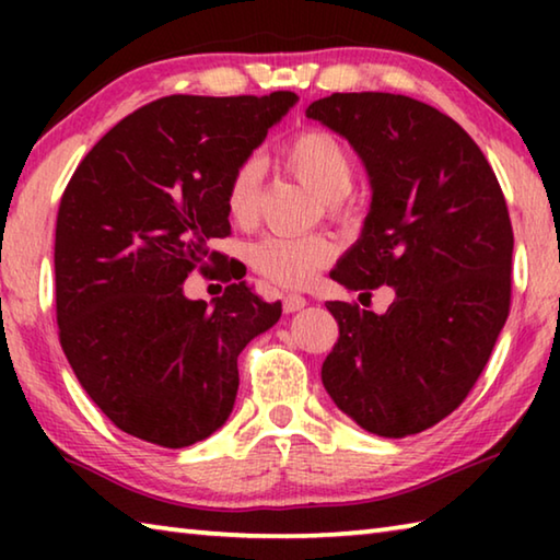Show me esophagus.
Segmentation results:
<instances>
[{"instance_id":"esophagus-1","label":"esophagus","mask_w":560,"mask_h":560,"mask_svg":"<svg viewBox=\"0 0 560 560\" xmlns=\"http://www.w3.org/2000/svg\"><path fill=\"white\" fill-rule=\"evenodd\" d=\"M303 306H306V299L299 296V293H287V296H283V311H287V314H296Z\"/></svg>"}]
</instances>
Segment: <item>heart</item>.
Instances as JSON below:
<instances>
[{
	"instance_id": "obj_1",
	"label": "heart",
	"mask_w": 560,
	"mask_h": 560,
	"mask_svg": "<svg viewBox=\"0 0 560 560\" xmlns=\"http://www.w3.org/2000/svg\"><path fill=\"white\" fill-rule=\"evenodd\" d=\"M281 165L326 200V210L338 220L355 214L350 187L355 183V158L336 132L326 128H303L281 145ZM261 160L244 158L226 179V212L236 224H249L257 217ZM336 257V244L326 234H269L252 246L249 259L264 279L281 289H303Z\"/></svg>"
}]
</instances>
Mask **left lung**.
Instances as JSON below:
<instances>
[{
	"label": "left lung",
	"instance_id": "8db88e82",
	"mask_svg": "<svg viewBox=\"0 0 560 560\" xmlns=\"http://www.w3.org/2000/svg\"><path fill=\"white\" fill-rule=\"evenodd\" d=\"M306 116L343 136L371 175L360 240L330 279L385 314L328 301L338 343L320 368L360 428L407 438L457 410L485 371L511 306L514 232L494 170L459 122L397 93H334Z\"/></svg>",
	"mask_w": 560,
	"mask_h": 560
}]
</instances>
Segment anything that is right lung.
<instances>
[{
	"label": "right lung",
	"instance_id": "obj_1",
	"mask_svg": "<svg viewBox=\"0 0 560 560\" xmlns=\"http://www.w3.org/2000/svg\"><path fill=\"white\" fill-rule=\"evenodd\" d=\"M293 103L291 91L158 98L113 126L63 189L59 340L83 390L132 438L179 450L220 430L236 358L281 316L246 281L214 306L183 283L224 261L207 244L232 232L226 179Z\"/></svg>",
	"mask_w": 560,
	"mask_h": 560
}]
</instances>
